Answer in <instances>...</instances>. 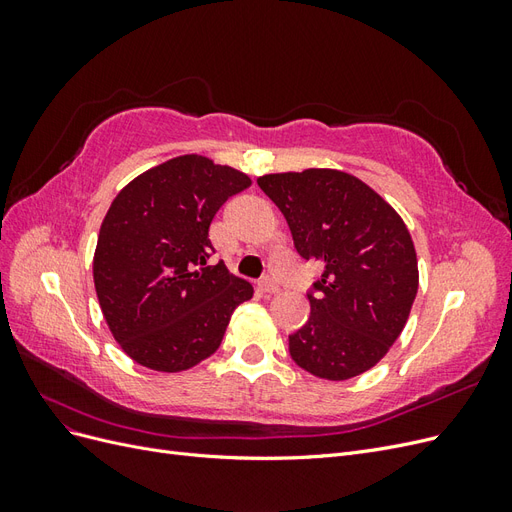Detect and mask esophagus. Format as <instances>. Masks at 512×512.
Wrapping results in <instances>:
<instances>
[{"label": "esophagus", "instance_id": "esophagus-1", "mask_svg": "<svg viewBox=\"0 0 512 512\" xmlns=\"http://www.w3.org/2000/svg\"><path fill=\"white\" fill-rule=\"evenodd\" d=\"M260 288H262V292H267V294H277V292H280V284H277L273 277H265V280L260 282Z\"/></svg>", "mask_w": 512, "mask_h": 512}]
</instances>
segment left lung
Masks as SVG:
<instances>
[{
    "label": "left lung",
    "mask_w": 512,
    "mask_h": 512,
    "mask_svg": "<svg viewBox=\"0 0 512 512\" xmlns=\"http://www.w3.org/2000/svg\"><path fill=\"white\" fill-rule=\"evenodd\" d=\"M284 213L303 260L324 273L307 292L312 314L288 335L292 361L324 380H348L389 352L418 290L410 232L367 183L342 170L258 177Z\"/></svg>",
    "instance_id": "obj_1"
}]
</instances>
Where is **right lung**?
I'll return each instance as SVG.
<instances>
[{
	"instance_id": "add662e5",
	"label": "right lung",
	"mask_w": 512,
	"mask_h": 512,
	"mask_svg": "<svg viewBox=\"0 0 512 512\" xmlns=\"http://www.w3.org/2000/svg\"><path fill=\"white\" fill-rule=\"evenodd\" d=\"M245 173L203 156H179L123 188L108 209L94 256V284L108 329L130 359L183 371L220 348L232 312L254 288L230 275L209 226Z\"/></svg>"
}]
</instances>
